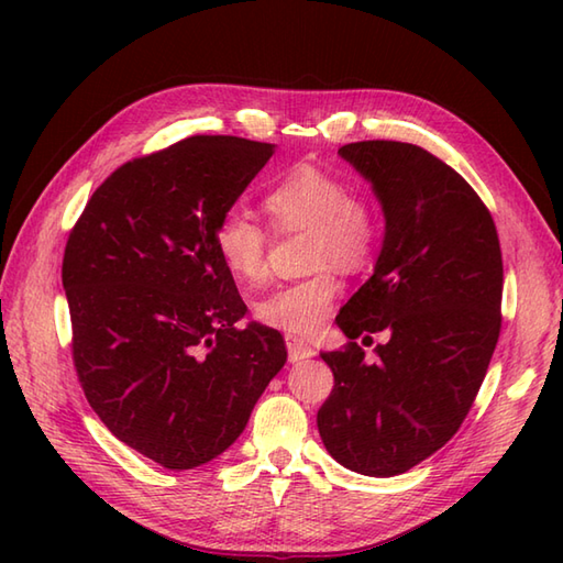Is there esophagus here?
I'll use <instances>...</instances> for the list:
<instances>
[{"mask_svg": "<svg viewBox=\"0 0 563 563\" xmlns=\"http://www.w3.org/2000/svg\"><path fill=\"white\" fill-rule=\"evenodd\" d=\"M285 343H288V357H290V363L307 361V357H312V355L317 353L314 345H309V343L302 341V339L288 336V339H285Z\"/></svg>", "mask_w": 563, "mask_h": 563, "instance_id": "esophagus-1", "label": "esophagus"}]
</instances>
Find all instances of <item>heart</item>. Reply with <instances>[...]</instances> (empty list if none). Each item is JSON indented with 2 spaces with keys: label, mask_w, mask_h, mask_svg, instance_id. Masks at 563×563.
Instances as JSON below:
<instances>
[{
  "label": "heart",
  "mask_w": 563,
  "mask_h": 563,
  "mask_svg": "<svg viewBox=\"0 0 563 563\" xmlns=\"http://www.w3.org/2000/svg\"><path fill=\"white\" fill-rule=\"evenodd\" d=\"M263 208L278 232L307 230V266L302 280L285 283L256 302L261 324L295 336H312L327 324L339 295L336 271H365L379 244V214L351 184L317 166H295L275 184ZM271 234L244 212H227L214 232V249L239 283L254 285L266 275Z\"/></svg>",
  "instance_id": "heart-1"
}]
</instances>
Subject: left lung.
<instances>
[{
    "label": "left lung",
    "mask_w": 563,
    "mask_h": 563,
    "mask_svg": "<svg viewBox=\"0 0 563 563\" xmlns=\"http://www.w3.org/2000/svg\"><path fill=\"white\" fill-rule=\"evenodd\" d=\"M385 210L375 273L343 305L341 351L321 353L333 389L317 413L336 462L394 476L457 433L500 333L504 258L492 212L464 178L423 147L394 140L339 150ZM387 330L367 364L354 339Z\"/></svg>",
    "instance_id": "8db88e82"
}]
</instances>
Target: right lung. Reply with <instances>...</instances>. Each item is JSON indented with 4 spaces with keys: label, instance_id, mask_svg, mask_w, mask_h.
Listing matches in <instances>:
<instances>
[{
    "label": "right lung",
    "instance_id": "1",
    "mask_svg": "<svg viewBox=\"0 0 563 563\" xmlns=\"http://www.w3.org/2000/svg\"><path fill=\"white\" fill-rule=\"evenodd\" d=\"M275 145L194 135L125 162L71 227L63 285L71 361L103 426L166 470H194L242 435L288 361L246 305L214 232Z\"/></svg>",
    "mask_w": 563,
    "mask_h": 563
}]
</instances>
